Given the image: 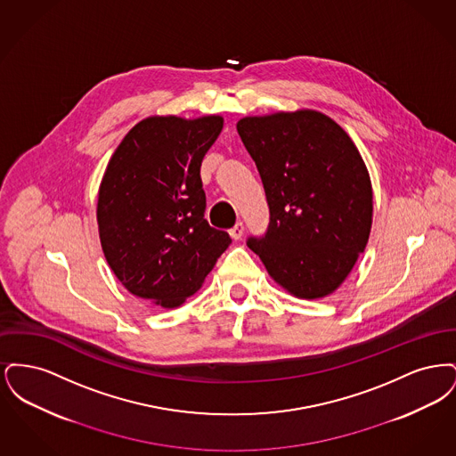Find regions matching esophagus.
I'll return each instance as SVG.
<instances>
[{
  "label": "esophagus",
  "mask_w": 456,
  "mask_h": 456,
  "mask_svg": "<svg viewBox=\"0 0 456 456\" xmlns=\"http://www.w3.org/2000/svg\"><path fill=\"white\" fill-rule=\"evenodd\" d=\"M242 232H244V224H242V222H238V224L229 231L231 238L234 239V240L242 238Z\"/></svg>",
  "instance_id": "esophagus-1"
}]
</instances>
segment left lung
Masks as SVG:
<instances>
[{"label":"left lung","instance_id":"left-lung-1","mask_svg":"<svg viewBox=\"0 0 456 456\" xmlns=\"http://www.w3.org/2000/svg\"><path fill=\"white\" fill-rule=\"evenodd\" d=\"M236 128L270 207L266 234L248 246L289 294L330 296L364 253L372 225L370 177L355 143L313 109L246 116Z\"/></svg>","mask_w":456,"mask_h":456}]
</instances>
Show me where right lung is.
Instances as JSON below:
<instances>
[{
    "instance_id": "add662e5",
    "label": "right lung",
    "mask_w": 456,
    "mask_h": 456,
    "mask_svg": "<svg viewBox=\"0 0 456 456\" xmlns=\"http://www.w3.org/2000/svg\"><path fill=\"white\" fill-rule=\"evenodd\" d=\"M224 118L151 116L109 159L97 196L99 238L133 296L173 309L193 296L229 248L205 220L200 167Z\"/></svg>"
}]
</instances>
